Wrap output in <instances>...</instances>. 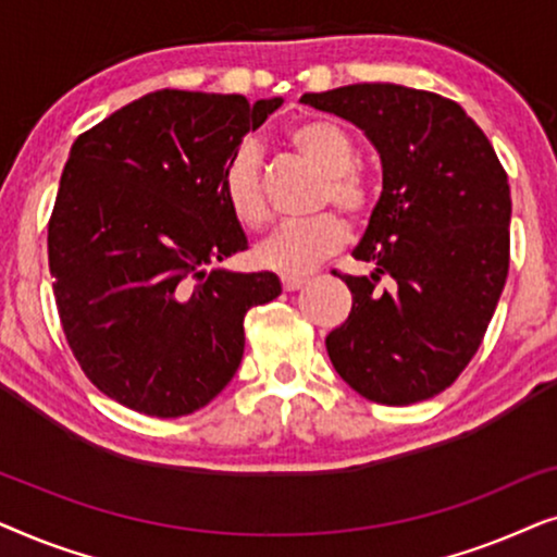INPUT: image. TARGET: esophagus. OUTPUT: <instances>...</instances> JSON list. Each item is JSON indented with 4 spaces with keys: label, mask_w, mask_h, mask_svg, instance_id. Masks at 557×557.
I'll return each instance as SVG.
<instances>
[{
    "label": "esophagus",
    "mask_w": 557,
    "mask_h": 557,
    "mask_svg": "<svg viewBox=\"0 0 557 557\" xmlns=\"http://www.w3.org/2000/svg\"><path fill=\"white\" fill-rule=\"evenodd\" d=\"M304 284H307V276H281V286H284V292H299Z\"/></svg>",
    "instance_id": "1"
}]
</instances>
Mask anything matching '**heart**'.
<instances>
[{
  "instance_id": "1",
  "label": "heart",
  "mask_w": 557,
  "mask_h": 557,
  "mask_svg": "<svg viewBox=\"0 0 557 557\" xmlns=\"http://www.w3.org/2000/svg\"><path fill=\"white\" fill-rule=\"evenodd\" d=\"M286 141L324 172L319 205H334L349 220H362L372 208V182L357 162V144L345 126L332 119H301L286 128ZM227 208L238 223L261 227L269 218L261 159L253 144L243 141L227 157L220 177ZM347 238V223L337 212H319L307 220L281 223L256 248L258 263L281 273H307L332 256Z\"/></svg>"
}]
</instances>
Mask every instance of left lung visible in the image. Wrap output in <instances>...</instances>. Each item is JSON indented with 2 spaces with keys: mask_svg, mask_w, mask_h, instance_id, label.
<instances>
[{
  "mask_svg": "<svg viewBox=\"0 0 557 557\" xmlns=\"http://www.w3.org/2000/svg\"><path fill=\"white\" fill-rule=\"evenodd\" d=\"M301 101L360 126L383 162V195L355 248L375 271L339 276L352 309L326 352L362 398L429 400L476 355L505 288V166L467 111L431 90L357 83Z\"/></svg>",
  "mask_w": 557,
  "mask_h": 557,
  "instance_id": "8db88e82",
  "label": "left lung"
}]
</instances>
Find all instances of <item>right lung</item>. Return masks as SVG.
<instances>
[{"instance_id": "obj_1", "label": "right lung", "mask_w": 557, "mask_h": 557, "mask_svg": "<svg viewBox=\"0 0 557 557\" xmlns=\"http://www.w3.org/2000/svg\"><path fill=\"white\" fill-rule=\"evenodd\" d=\"M281 98L154 90L73 141L48 223L60 324L103 395L144 416L208 406L238 370L269 271L231 273L248 248L220 177Z\"/></svg>"}]
</instances>
